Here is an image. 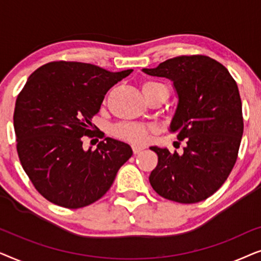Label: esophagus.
Segmentation results:
<instances>
[{"instance_id":"1","label":"esophagus","mask_w":261,"mask_h":261,"mask_svg":"<svg viewBox=\"0 0 261 261\" xmlns=\"http://www.w3.org/2000/svg\"><path fill=\"white\" fill-rule=\"evenodd\" d=\"M132 148H133V153H134V154H138V153H140L145 147H144V146H137V145H134Z\"/></svg>"}]
</instances>
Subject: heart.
<instances>
[{
  "label": "heart",
  "instance_id": "obj_1",
  "mask_svg": "<svg viewBox=\"0 0 261 261\" xmlns=\"http://www.w3.org/2000/svg\"><path fill=\"white\" fill-rule=\"evenodd\" d=\"M164 91L169 95L167 88L160 82L147 81L142 84V92L144 95L153 94V92ZM155 132L154 126H146V124L137 123V122H122L116 124L113 128V133L123 140L130 141L133 144H144L148 140L149 133Z\"/></svg>",
  "mask_w": 261,
  "mask_h": 261
}]
</instances>
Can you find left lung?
I'll return each instance as SVG.
<instances>
[{
	"label": "left lung",
	"mask_w": 261,
	"mask_h": 261,
	"mask_svg": "<svg viewBox=\"0 0 261 261\" xmlns=\"http://www.w3.org/2000/svg\"><path fill=\"white\" fill-rule=\"evenodd\" d=\"M142 71L173 82L178 105L170 130L187 144L181 154L149 147L158 154L149 183L170 201H204L222 187L238 159L244 119L237 82L222 64L202 55L174 57Z\"/></svg>",
	"instance_id": "left-lung-1"
}]
</instances>
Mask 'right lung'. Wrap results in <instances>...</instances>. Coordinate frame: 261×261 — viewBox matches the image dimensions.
Listing matches in <instances>:
<instances>
[{
	"label": "right lung",
	"mask_w": 261,
	"mask_h": 261,
	"mask_svg": "<svg viewBox=\"0 0 261 261\" xmlns=\"http://www.w3.org/2000/svg\"><path fill=\"white\" fill-rule=\"evenodd\" d=\"M132 71L60 60L28 78L14 110L16 149L24 172L47 201L69 209L98 201L133 154L129 145L112 138L84 151L82 139L97 137L91 119L107 91Z\"/></svg>",
	"instance_id": "obj_1"
}]
</instances>
